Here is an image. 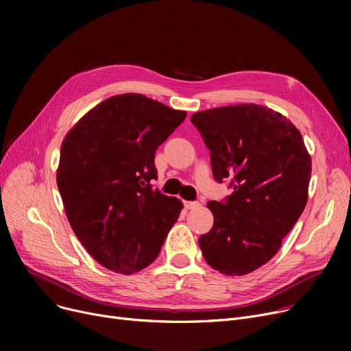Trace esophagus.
<instances>
[{"instance_id":"1","label":"esophagus","mask_w":351,"mask_h":351,"mask_svg":"<svg viewBox=\"0 0 351 351\" xmlns=\"http://www.w3.org/2000/svg\"><path fill=\"white\" fill-rule=\"evenodd\" d=\"M183 206H185L186 209H195L199 206V202H191V200H185L183 202Z\"/></svg>"}]
</instances>
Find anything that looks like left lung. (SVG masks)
I'll use <instances>...</instances> for the list:
<instances>
[{"instance_id": "8db88e82", "label": "left lung", "mask_w": 351, "mask_h": 351, "mask_svg": "<svg viewBox=\"0 0 351 351\" xmlns=\"http://www.w3.org/2000/svg\"><path fill=\"white\" fill-rule=\"evenodd\" d=\"M210 151L213 176L230 178L233 193L210 200L215 222L199 237L205 261L226 276H243L267 263L307 204L311 158L304 141L276 110L242 104L191 118Z\"/></svg>"}]
</instances>
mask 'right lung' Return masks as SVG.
<instances>
[{"label": "right lung", "instance_id": "obj_1", "mask_svg": "<svg viewBox=\"0 0 351 351\" xmlns=\"http://www.w3.org/2000/svg\"><path fill=\"white\" fill-rule=\"evenodd\" d=\"M186 118L141 94L105 99L64 138L57 185L69 225L104 267L132 274L160 252L183 204L154 191L155 152Z\"/></svg>", "mask_w": 351, "mask_h": 351}]
</instances>
